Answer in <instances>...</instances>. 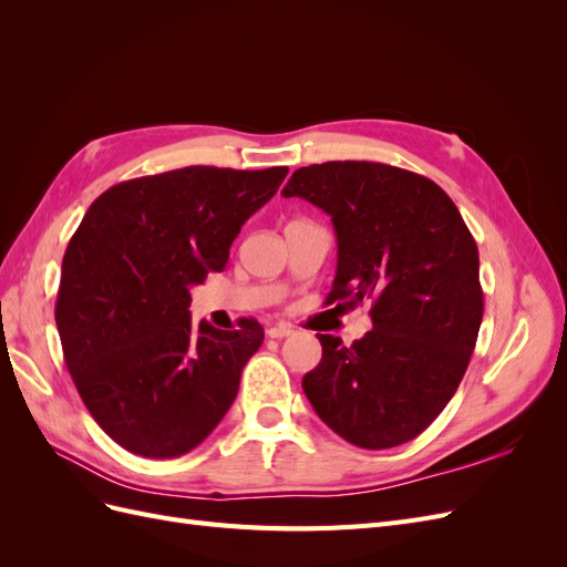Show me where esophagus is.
Masks as SVG:
<instances>
[{
	"mask_svg": "<svg viewBox=\"0 0 567 567\" xmlns=\"http://www.w3.org/2000/svg\"><path fill=\"white\" fill-rule=\"evenodd\" d=\"M267 336H269V338H277V340H281V338L293 336V329H290V326H286V323H277V326H269V329H267Z\"/></svg>",
	"mask_w": 567,
	"mask_h": 567,
	"instance_id": "1",
	"label": "esophagus"
}]
</instances>
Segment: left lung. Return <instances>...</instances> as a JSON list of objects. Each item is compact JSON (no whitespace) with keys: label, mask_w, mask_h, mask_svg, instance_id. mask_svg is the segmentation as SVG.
<instances>
[{"label":"left lung","mask_w":567,"mask_h":567,"mask_svg":"<svg viewBox=\"0 0 567 567\" xmlns=\"http://www.w3.org/2000/svg\"><path fill=\"white\" fill-rule=\"evenodd\" d=\"M281 194L331 215L338 271L326 305L369 302L373 321L350 348L317 333L307 400L354 447L414 440L454 398L483 323L473 234L433 179L385 163L300 167Z\"/></svg>","instance_id":"8db88e82"}]
</instances>
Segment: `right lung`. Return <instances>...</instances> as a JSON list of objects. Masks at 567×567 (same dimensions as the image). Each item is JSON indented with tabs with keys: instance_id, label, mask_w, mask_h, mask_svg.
I'll return each instance as SVG.
<instances>
[{
	"instance_id": "right-lung-1",
	"label": "right lung",
	"mask_w": 567,
	"mask_h": 567,
	"mask_svg": "<svg viewBox=\"0 0 567 567\" xmlns=\"http://www.w3.org/2000/svg\"><path fill=\"white\" fill-rule=\"evenodd\" d=\"M288 167L192 165L101 194L63 255L56 329L84 406L120 447L192 452L225 419L265 331L192 323L188 288L221 271Z\"/></svg>"
}]
</instances>
